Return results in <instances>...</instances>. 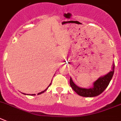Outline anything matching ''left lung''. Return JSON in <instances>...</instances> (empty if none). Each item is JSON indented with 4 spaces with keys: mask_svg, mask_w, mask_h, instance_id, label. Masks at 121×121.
Here are the masks:
<instances>
[{
    "mask_svg": "<svg viewBox=\"0 0 121 121\" xmlns=\"http://www.w3.org/2000/svg\"><path fill=\"white\" fill-rule=\"evenodd\" d=\"M114 72V63L112 65V70L107 74L104 76L100 77L93 83V86L92 88L90 89H84L78 87L73 82L71 78H70V86L74 92L78 93V95L82 97H93L98 96L101 94L108 86L111 80L112 79V76Z\"/></svg>",
    "mask_w": 121,
    "mask_h": 121,
    "instance_id": "obj_1",
    "label": "left lung"
}]
</instances>
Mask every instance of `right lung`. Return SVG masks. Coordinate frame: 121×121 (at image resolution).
I'll use <instances>...</instances> for the list:
<instances>
[{"instance_id":"1","label":"right lung","mask_w":121,"mask_h":121,"mask_svg":"<svg viewBox=\"0 0 121 121\" xmlns=\"http://www.w3.org/2000/svg\"><path fill=\"white\" fill-rule=\"evenodd\" d=\"M50 85H51V83H50V85H49V86H48V87H47V89H45V90H43V91H42V92H40V93H38V95H39V94H41V93H43V92H45V91H46V90H47V89H48V87H49V86H50ZM23 94H24V95H26V94H25V93H23ZM31 95H35V94H31Z\"/></svg>"}]
</instances>
